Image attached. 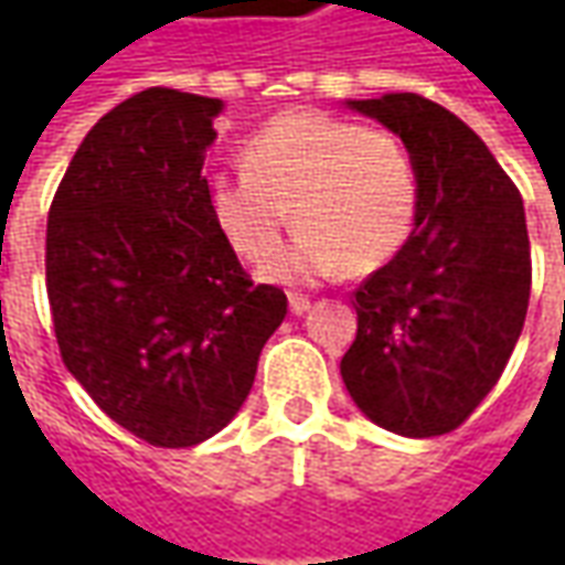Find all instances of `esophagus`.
I'll use <instances>...</instances> for the list:
<instances>
[{
	"mask_svg": "<svg viewBox=\"0 0 565 565\" xmlns=\"http://www.w3.org/2000/svg\"><path fill=\"white\" fill-rule=\"evenodd\" d=\"M308 308H311V299H308V296L290 294V311H294V315H306Z\"/></svg>",
	"mask_w": 565,
	"mask_h": 565,
	"instance_id": "34e87169",
	"label": "esophagus"
}]
</instances>
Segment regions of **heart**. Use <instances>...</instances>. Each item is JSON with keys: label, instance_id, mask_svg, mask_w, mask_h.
Here are the masks:
<instances>
[{"label": "heart", "instance_id": "b5f03b06", "mask_svg": "<svg viewBox=\"0 0 565 565\" xmlns=\"http://www.w3.org/2000/svg\"><path fill=\"white\" fill-rule=\"evenodd\" d=\"M245 172L217 174L209 211L242 259L268 257L289 211L300 235L259 266L266 281L315 284L348 266L356 275L387 266L415 230L420 178L412 150L387 129L348 117L290 111L259 127Z\"/></svg>", "mask_w": 565, "mask_h": 565}]
</instances>
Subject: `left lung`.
Here are the masks:
<instances>
[{
  "instance_id": "8db88e82",
  "label": "left lung",
  "mask_w": 565,
  "mask_h": 565,
  "mask_svg": "<svg viewBox=\"0 0 565 565\" xmlns=\"http://www.w3.org/2000/svg\"><path fill=\"white\" fill-rule=\"evenodd\" d=\"M412 150L415 233L356 287L342 379L356 408L396 436H445L497 387L530 306L523 199L460 117L417 93L348 99Z\"/></svg>"
}]
</instances>
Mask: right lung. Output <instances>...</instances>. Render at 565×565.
I'll return each mask as SVG.
<instances>
[{"label": "right lung", "mask_w": 565, "mask_h": 565, "mask_svg": "<svg viewBox=\"0 0 565 565\" xmlns=\"http://www.w3.org/2000/svg\"><path fill=\"white\" fill-rule=\"evenodd\" d=\"M221 99L150 87L111 108L47 211V299L66 369L115 424L193 448L254 387L287 296L254 284L209 211Z\"/></svg>", "instance_id": "obj_1"}]
</instances>
